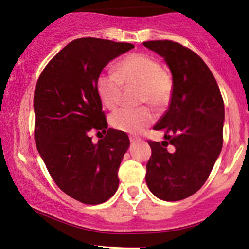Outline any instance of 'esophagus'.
Segmentation results:
<instances>
[{"label": "esophagus", "instance_id": "34e87169", "mask_svg": "<svg viewBox=\"0 0 249 249\" xmlns=\"http://www.w3.org/2000/svg\"><path fill=\"white\" fill-rule=\"evenodd\" d=\"M129 140H130L131 143H135V142H139L141 139L139 136H134V135H131V136L129 137Z\"/></svg>", "mask_w": 249, "mask_h": 249}]
</instances>
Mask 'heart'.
I'll use <instances>...</instances> for the list:
<instances>
[{"mask_svg": "<svg viewBox=\"0 0 249 249\" xmlns=\"http://www.w3.org/2000/svg\"><path fill=\"white\" fill-rule=\"evenodd\" d=\"M136 87L139 89V103L161 108L170 101L173 79L152 55L133 53L115 64L114 75L101 73L96 81L98 97L108 109H114L121 104L124 88ZM109 121L116 130L139 134L155 121V113L146 105L136 108H121L110 115Z\"/></svg>", "mask_w": 249, "mask_h": 249, "instance_id": "1", "label": "heart"}]
</instances>
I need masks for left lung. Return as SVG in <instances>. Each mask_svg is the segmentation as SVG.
Returning <instances> with one entry per match:
<instances>
[{
    "label": "left lung",
    "instance_id": "1",
    "mask_svg": "<svg viewBox=\"0 0 249 249\" xmlns=\"http://www.w3.org/2000/svg\"><path fill=\"white\" fill-rule=\"evenodd\" d=\"M143 45L164 57L173 77L170 106L153 127L164 131L165 141H148L152 153L146 185L158 198L180 201L204 185L222 151L223 97L209 67L195 52L172 40Z\"/></svg>",
    "mask_w": 249,
    "mask_h": 249
}]
</instances>
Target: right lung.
Wrapping results in <instances>:
<instances>
[{
  "label": "right lung",
  "instance_id": "right-lung-1",
  "mask_svg": "<svg viewBox=\"0 0 249 249\" xmlns=\"http://www.w3.org/2000/svg\"><path fill=\"white\" fill-rule=\"evenodd\" d=\"M131 48L127 42L76 39L48 62L36 82V149L57 187L84 204L104 203L119 187L118 171L130 142L124 131L107 128L96 81L110 60ZM91 130L106 137L94 144Z\"/></svg>",
  "mask_w": 249,
  "mask_h": 249
}]
</instances>
